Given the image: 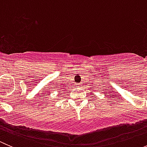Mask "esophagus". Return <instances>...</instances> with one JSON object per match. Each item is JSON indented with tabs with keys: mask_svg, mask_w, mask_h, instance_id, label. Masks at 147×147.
I'll return each instance as SVG.
<instances>
[{
	"mask_svg": "<svg viewBox=\"0 0 147 147\" xmlns=\"http://www.w3.org/2000/svg\"><path fill=\"white\" fill-rule=\"evenodd\" d=\"M77 87H81V84H77Z\"/></svg>",
	"mask_w": 147,
	"mask_h": 147,
	"instance_id": "1",
	"label": "esophagus"
}]
</instances>
